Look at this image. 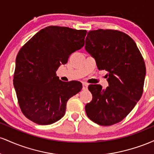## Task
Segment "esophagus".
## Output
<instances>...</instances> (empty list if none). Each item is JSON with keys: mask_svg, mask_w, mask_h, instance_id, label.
<instances>
[{"mask_svg": "<svg viewBox=\"0 0 154 154\" xmlns=\"http://www.w3.org/2000/svg\"><path fill=\"white\" fill-rule=\"evenodd\" d=\"M82 89L83 90H87L88 89V84L86 82L82 83Z\"/></svg>", "mask_w": 154, "mask_h": 154, "instance_id": "obj_1", "label": "esophagus"}]
</instances>
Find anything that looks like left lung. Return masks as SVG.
I'll return each instance as SVG.
<instances>
[{"mask_svg":"<svg viewBox=\"0 0 154 154\" xmlns=\"http://www.w3.org/2000/svg\"><path fill=\"white\" fill-rule=\"evenodd\" d=\"M85 51L95 59L99 70L107 72L109 87L90 85L93 99L86 104L90 119L103 126L119 122L140 99L146 69L144 60L132 39L111 29L88 32Z\"/></svg>","mask_w":154,"mask_h":154,"instance_id":"obj_1","label":"left lung"}]
</instances>
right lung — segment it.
Returning a JSON list of instances; mask_svg holds the SVG:
<instances>
[{
    "instance_id": "right-lung-1",
    "label": "right lung",
    "mask_w": 154,
    "mask_h": 154,
    "mask_svg": "<svg viewBox=\"0 0 154 154\" xmlns=\"http://www.w3.org/2000/svg\"><path fill=\"white\" fill-rule=\"evenodd\" d=\"M86 30L50 26L36 33L16 59L14 86L19 106L27 119L47 125L64 116L66 103L78 93V81L63 82L56 70L72 53L84 46Z\"/></svg>"
}]
</instances>
